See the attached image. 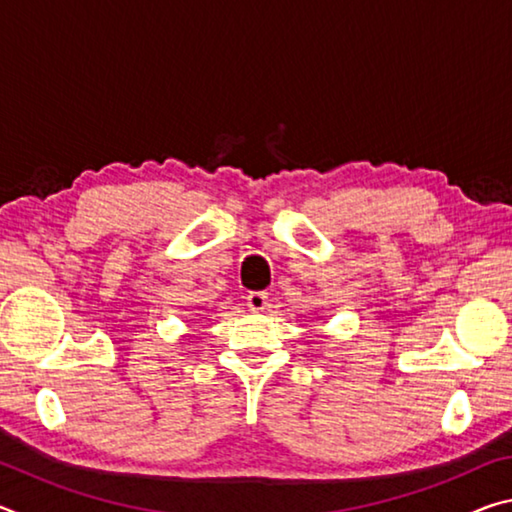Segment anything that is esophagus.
<instances>
[{"label":"esophagus","instance_id":"34e87169","mask_svg":"<svg viewBox=\"0 0 512 512\" xmlns=\"http://www.w3.org/2000/svg\"><path fill=\"white\" fill-rule=\"evenodd\" d=\"M248 307L250 311H264L268 305V293L266 291H253L248 293Z\"/></svg>","mask_w":512,"mask_h":512}]
</instances>
